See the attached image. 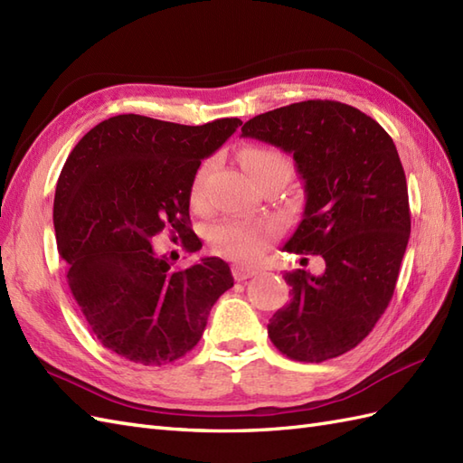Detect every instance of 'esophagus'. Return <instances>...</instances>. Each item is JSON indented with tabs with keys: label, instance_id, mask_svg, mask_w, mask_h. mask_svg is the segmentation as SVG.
<instances>
[{
	"label": "esophagus",
	"instance_id": "34e87169",
	"mask_svg": "<svg viewBox=\"0 0 463 463\" xmlns=\"http://www.w3.org/2000/svg\"><path fill=\"white\" fill-rule=\"evenodd\" d=\"M232 272H233V279L235 280H247V279L255 277V274L259 272V269L257 267H249V265H233Z\"/></svg>",
	"mask_w": 463,
	"mask_h": 463
}]
</instances>
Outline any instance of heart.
Returning a JSON list of instances; mask_svg holds the SVG:
<instances>
[{
	"instance_id": "obj_1",
	"label": "heart",
	"mask_w": 463,
	"mask_h": 463,
	"mask_svg": "<svg viewBox=\"0 0 463 463\" xmlns=\"http://www.w3.org/2000/svg\"><path fill=\"white\" fill-rule=\"evenodd\" d=\"M240 161L253 183L262 177H280L288 181L292 177V161L279 149L272 147H245L240 154ZM212 169L210 161L196 171L191 184V203L198 206L204 198V184ZM270 226L267 222H243L230 220L216 223L210 230V243L216 251L228 259L253 262L267 249Z\"/></svg>"
}]
</instances>
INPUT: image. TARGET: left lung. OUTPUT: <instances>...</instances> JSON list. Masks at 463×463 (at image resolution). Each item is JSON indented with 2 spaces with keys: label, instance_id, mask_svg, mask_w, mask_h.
<instances>
[{
  "label": "left lung",
  "instance_id": "obj_1",
  "mask_svg": "<svg viewBox=\"0 0 463 463\" xmlns=\"http://www.w3.org/2000/svg\"><path fill=\"white\" fill-rule=\"evenodd\" d=\"M241 136L294 156L306 208L284 251L325 260L321 277L284 274L292 298L270 317V341L299 362L341 356L382 317L407 249L409 194L395 144L376 120L339 101L262 112Z\"/></svg>",
  "mask_w": 463,
  "mask_h": 463
}]
</instances>
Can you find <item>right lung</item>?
Returning a JSON list of instances; mask_svg holds the SVG:
<instances>
[{"label":"right lung","instance_id":"right-lung-1","mask_svg":"<svg viewBox=\"0 0 463 463\" xmlns=\"http://www.w3.org/2000/svg\"><path fill=\"white\" fill-rule=\"evenodd\" d=\"M241 127H186L142 115L99 122L71 149L54 196V232L68 286L109 351L161 366L196 346L216 299L233 286L228 262L173 269L152 240L171 228L194 241L189 204L201 161ZM177 237V235H175Z\"/></svg>","mask_w":463,"mask_h":463}]
</instances>
